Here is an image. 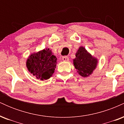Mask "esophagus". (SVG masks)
I'll return each instance as SVG.
<instances>
[{
    "label": "esophagus",
    "instance_id": "34e87169",
    "mask_svg": "<svg viewBox=\"0 0 124 124\" xmlns=\"http://www.w3.org/2000/svg\"><path fill=\"white\" fill-rule=\"evenodd\" d=\"M62 60H63V61H69V57L67 56H64L62 57Z\"/></svg>",
    "mask_w": 124,
    "mask_h": 124
}]
</instances>
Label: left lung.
I'll use <instances>...</instances> for the list:
<instances>
[{"label":"left lung","mask_w":124,"mask_h":124,"mask_svg":"<svg viewBox=\"0 0 124 124\" xmlns=\"http://www.w3.org/2000/svg\"><path fill=\"white\" fill-rule=\"evenodd\" d=\"M97 59L92 56L83 46H80L73 59V65L80 76L87 77L93 73L97 65Z\"/></svg>","instance_id":"left-lung-1"}]
</instances>
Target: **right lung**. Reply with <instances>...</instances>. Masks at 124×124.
Returning <instances> with one entry per match:
<instances>
[{
  "label": "right lung",
  "instance_id": "obj_1",
  "mask_svg": "<svg viewBox=\"0 0 124 124\" xmlns=\"http://www.w3.org/2000/svg\"><path fill=\"white\" fill-rule=\"evenodd\" d=\"M57 58L49 48L32 54L27 59L28 71L37 79L47 80L52 76L56 68Z\"/></svg>",
  "mask_w": 124,
  "mask_h": 124
}]
</instances>
